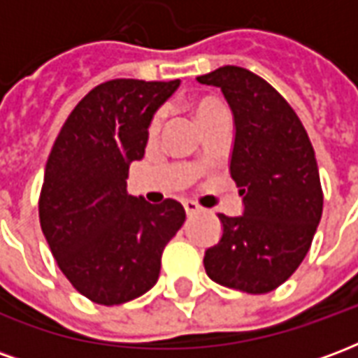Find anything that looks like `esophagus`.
<instances>
[{
  "mask_svg": "<svg viewBox=\"0 0 358 358\" xmlns=\"http://www.w3.org/2000/svg\"><path fill=\"white\" fill-rule=\"evenodd\" d=\"M184 209H186L187 217H194V215H197L201 210V207L195 201H184Z\"/></svg>",
  "mask_w": 358,
  "mask_h": 358,
  "instance_id": "1",
  "label": "esophagus"
}]
</instances>
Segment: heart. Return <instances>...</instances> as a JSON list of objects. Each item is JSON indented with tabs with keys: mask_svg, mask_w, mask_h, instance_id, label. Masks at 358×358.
<instances>
[{
	"mask_svg": "<svg viewBox=\"0 0 358 358\" xmlns=\"http://www.w3.org/2000/svg\"><path fill=\"white\" fill-rule=\"evenodd\" d=\"M218 107H222V103L217 101V99H213V97H203V99H197V101L192 105V110H194L195 118H197V122H201L203 118L207 117L209 113H213ZM161 122H163V113H159L155 115V118L151 120V126H149V132L157 134L159 132V128H161Z\"/></svg>",
	"mask_w": 358,
	"mask_h": 358,
	"instance_id": "obj_1",
	"label": "heart"
}]
</instances>
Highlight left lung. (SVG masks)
<instances>
[{"label":"left lung","instance_id":"8db88e82","mask_svg":"<svg viewBox=\"0 0 358 358\" xmlns=\"http://www.w3.org/2000/svg\"><path fill=\"white\" fill-rule=\"evenodd\" d=\"M197 82L222 90L236 126L230 174L243 215L226 217L222 238L205 251L217 284L268 293L297 270L322 217V186L305 126L268 82L241 66H220Z\"/></svg>","mask_w":358,"mask_h":358}]
</instances>
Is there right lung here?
<instances>
[{
	"instance_id": "obj_1",
	"label": "right lung",
	"mask_w": 358,
	"mask_h": 358,
	"mask_svg": "<svg viewBox=\"0 0 358 358\" xmlns=\"http://www.w3.org/2000/svg\"><path fill=\"white\" fill-rule=\"evenodd\" d=\"M180 80L117 78L73 109L51 148L40 194V224L59 268L76 292L120 305L149 292L164 245L186 220L174 199L151 205L126 192L148 128Z\"/></svg>"
}]
</instances>
